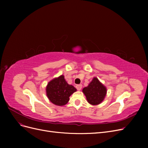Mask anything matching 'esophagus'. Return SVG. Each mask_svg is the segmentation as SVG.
<instances>
[{
  "instance_id": "obj_1",
  "label": "esophagus",
  "mask_w": 148,
  "mask_h": 148,
  "mask_svg": "<svg viewBox=\"0 0 148 148\" xmlns=\"http://www.w3.org/2000/svg\"><path fill=\"white\" fill-rule=\"evenodd\" d=\"M76 88H77V90L78 91H80L82 88V84H77V86H76Z\"/></svg>"
}]
</instances>
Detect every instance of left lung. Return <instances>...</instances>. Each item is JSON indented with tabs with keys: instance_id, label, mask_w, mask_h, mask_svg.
I'll return each mask as SVG.
<instances>
[{
	"instance_id": "left-lung-1",
	"label": "left lung",
	"mask_w": 148,
	"mask_h": 148,
	"mask_svg": "<svg viewBox=\"0 0 148 148\" xmlns=\"http://www.w3.org/2000/svg\"><path fill=\"white\" fill-rule=\"evenodd\" d=\"M83 92L89 104L93 106L100 104L107 94V88L97 78L94 77L88 86L84 87Z\"/></svg>"
}]
</instances>
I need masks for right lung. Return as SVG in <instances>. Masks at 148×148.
Listing matches in <instances>:
<instances>
[{"mask_svg":"<svg viewBox=\"0 0 148 148\" xmlns=\"http://www.w3.org/2000/svg\"><path fill=\"white\" fill-rule=\"evenodd\" d=\"M46 95L52 104L63 106L69 101V97L77 91L73 86L67 83L64 75L52 79L49 82L46 88Z\"/></svg>","mask_w":148,"mask_h":148,"instance_id":"obj_1","label":"right lung"}]
</instances>
